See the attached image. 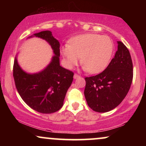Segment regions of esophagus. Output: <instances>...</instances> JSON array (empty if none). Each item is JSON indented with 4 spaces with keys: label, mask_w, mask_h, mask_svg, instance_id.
<instances>
[{
    "label": "esophagus",
    "mask_w": 146,
    "mask_h": 146,
    "mask_svg": "<svg viewBox=\"0 0 146 146\" xmlns=\"http://www.w3.org/2000/svg\"><path fill=\"white\" fill-rule=\"evenodd\" d=\"M74 78L75 79H76V78H80V75H79L78 74H77V73H75L74 74Z\"/></svg>",
    "instance_id": "obj_1"
}]
</instances>
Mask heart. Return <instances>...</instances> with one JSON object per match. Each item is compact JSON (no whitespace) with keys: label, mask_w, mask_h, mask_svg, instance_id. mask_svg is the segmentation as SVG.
I'll use <instances>...</instances> for the list:
<instances>
[{"label":"heart","mask_w":146,"mask_h":146,"mask_svg":"<svg viewBox=\"0 0 146 146\" xmlns=\"http://www.w3.org/2000/svg\"><path fill=\"white\" fill-rule=\"evenodd\" d=\"M114 51L113 42L107 36L86 33L73 38L60 48L66 66L68 68L80 61L91 73L104 70L109 64Z\"/></svg>","instance_id":"heart-1"}]
</instances>
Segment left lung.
Listing matches in <instances>:
<instances>
[{"mask_svg":"<svg viewBox=\"0 0 146 146\" xmlns=\"http://www.w3.org/2000/svg\"><path fill=\"white\" fill-rule=\"evenodd\" d=\"M115 57L100 74L86 77L84 96L95 112L106 113L116 108L128 94L133 78V66L128 48L117 42Z\"/></svg>","mask_w":146,"mask_h":146,"instance_id":"obj_1","label":"left lung"}]
</instances>
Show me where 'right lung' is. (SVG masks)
Wrapping results in <instances>:
<instances>
[{
    "label": "right lung",
    "mask_w": 146,
    "mask_h": 146,
    "mask_svg": "<svg viewBox=\"0 0 146 146\" xmlns=\"http://www.w3.org/2000/svg\"><path fill=\"white\" fill-rule=\"evenodd\" d=\"M48 42L55 56L42 71L35 74L25 72L16 58L13 67L15 85L23 101L38 113L49 114L59 110L63 106L66 92L73 80V72L60 65V43L51 31H44L33 36Z\"/></svg>",
    "instance_id": "1"
}]
</instances>
